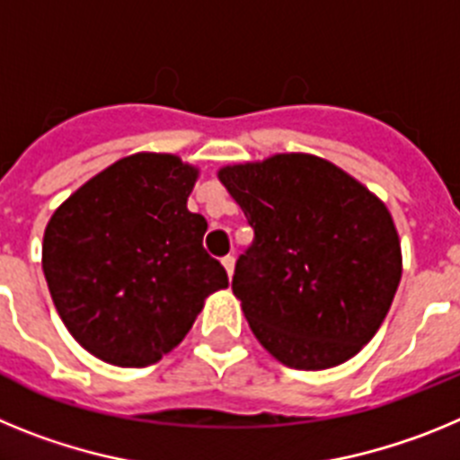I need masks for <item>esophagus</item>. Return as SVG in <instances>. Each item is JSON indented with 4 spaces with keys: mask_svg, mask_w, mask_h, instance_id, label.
Segmentation results:
<instances>
[{
    "mask_svg": "<svg viewBox=\"0 0 460 460\" xmlns=\"http://www.w3.org/2000/svg\"><path fill=\"white\" fill-rule=\"evenodd\" d=\"M221 262H223V267H226L227 276H233V271H234V258H233V255H226Z\"/></svg>",
    "mask_w": 460,
    "mask_h": 460,
    "instance_id": "obj_1",
    "label": "esophagus"
}]
</instances>
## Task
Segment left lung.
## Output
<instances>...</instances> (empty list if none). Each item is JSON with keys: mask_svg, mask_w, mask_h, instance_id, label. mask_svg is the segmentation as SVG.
<instances>
[{"mask_svg": "<svg viewBox=\"0 0 460 460\" xmlns=\"http://www.w3.org/2000/svg\"><path fill=\"white\" fill-rule=\"evenodd\" d=\"M253 243L233 292L255 339L286 367H339L376 336L401 280L387 207L350 174L308 154L218 172Z\"/></svg>", "mask_w": 460, "mask_h": 460, "instance_id": "obj_1", "label": "left lung"}]
</instances>
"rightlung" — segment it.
I'll return each mask as SVG.
<instances>
[{"label": "right lung", "mask_w": 460, "mask_h": 460, "mask_svg": "<svg viewBox=\"0 0 460 460\" xmlns=\"http://www.w3.org/2000/svg\"><path fill=\"white\" fill-rule=\"evenodd\" d=\"M198 170L136 154L99 172L52 214L43 271L57 313L84 350L115 367L156 364L189 334L227 274L186 207Z\"/></svg>", "instance_id": "1"}]
</instances>
